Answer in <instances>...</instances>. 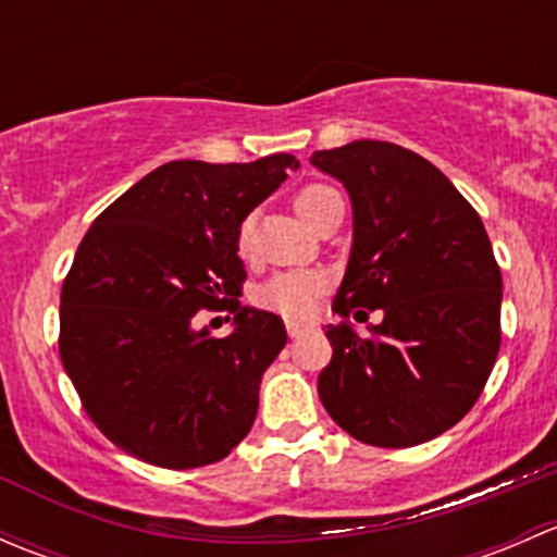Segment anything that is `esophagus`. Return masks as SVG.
I'll list each match as a JSON object with an SVG mask.
<instances>
[{
  "instance_id": "esophagus-1",
  "label": "esophagus",
  "mask_w": 557,
  "mask_h": 557,
  "mask_svg": "<svg viewBox=\"0 0 557 557\" xmlns=\"http://www.w3.org/2000/svg\"><path fill=\"white\" fill-rule=\"evenodd\" d=\"M285 329H288V336H301L307 331V325L299 323V320H288V323H285Z\"/></svg>"
}]
</instances>
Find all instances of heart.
Masks as SVG:
<instances>
[{
    "instance_id": "b5f03b06",
    "label": "heart",
    "mask_w": 557,
    "mask_h": 557,
    "mask_svg": "<svg viewBox=\"0 0 557 557\" xmlns=\"http://www.w3.org/2000/svg\"><path fill=\"white\" fill-rule=\"evenodd\" d=\"M334 199H342L331 185L323 183H310L294 196V207L301 218H305L307 226H312L314 218L325 210ZM237 250L243 258L252 256V218H245L239 223L237 232ZM325 290V274L314 272V269H296V272H283L274 274L269 283L261 285L258 290V301H261L267 310L283 314V318H310L318 307L320 294Z\"/></svg>"
}]
</instances>
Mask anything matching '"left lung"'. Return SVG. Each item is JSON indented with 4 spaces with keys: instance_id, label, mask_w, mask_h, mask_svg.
Returning a JSON list of instances; mask_svg holds the SVG:
<instances>
[{
    "instance_id": "obj_1",
    "label": "left lung",
    "mask_w": 557,
    "mask_h": 557,
    "mask_svg": "<svg viewBox=\"0 0 557 557\" xmlns=\"http://www.w3.org/2000/svg\"><path fill=\"white\" fill-rule=\"evenodd\" d=\"M352 205V247L320 372L325 412L352 440L412 447L480 398L502 345V269L474 207L431 161L377 139L314 150ZM384 320L361 337L350 317Z\"/></svg>"
}]
</instances>
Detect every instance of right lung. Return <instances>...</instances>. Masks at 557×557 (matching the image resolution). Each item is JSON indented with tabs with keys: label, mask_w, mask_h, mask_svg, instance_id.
<instances>
[{
	"label": "right lung",
	"mask_w": 557,
	"mask_h": 557,
	"mask_svg": "<svg viewBox=\"0 0 557 557\" xmlns=\"http://www.w3.org/2000/svg\"><path fill=\"white\" fill-rule=\"evenodd\" d=\"M299 161H170L91 223L61 288L59 350L88 418L123 453L199 469L250 431L258 387L288 342L274 312L234 301L223 339L194 314L243 296L239 223Z\"/></svg>",
	"instance_id": "right-lung-1"
}]
</instances>
